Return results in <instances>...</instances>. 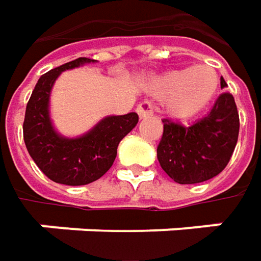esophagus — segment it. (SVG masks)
Here are the masks:
<instances>
[{"label":"esophagus","instance_id":"obj_1","mask_svg":"<svg viewBox=\"0 0 261 261\" xmlns=\"http://www.w3.org/2000/svg\"><path fill=\"white\" fill-rule=\"evenodd\" d=\"M136 112L141 119H146L154 115V105L149 100H144L142 103H139V106L136 107Z\"/></svg>","mask_w":261,"mask_h":261}]
</instances>
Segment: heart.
<instances>
[{
	"mask_svg": "<svg viewBox=\"0 0 261 261\" xmlns=\"http://www.w3.org/2000/svg\"><path fill=\"white\" fill-rule=\"evenodd\" d=\"M219 78L214 68L196 65L171 69L154 80L152 91L166 97L168 113L177 119H190L203 112L215 97Z\"/></svg>",
	"mask_w": 261,
	"mask_h": 261,
	"instance_id": "heart-1",
	"label": "heart"
}]
</instances>
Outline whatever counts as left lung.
Instances as JSON below:
<instances>
[{
    "label": "left lung",
    "instance_id": "8db88e82",
    "mask_svg": "<svg viewBox=\"0 0 261 261\" xmlns=\"http://www.w3.org/2000/svg\"><path fill=\"white\" fill-rule=\"evenodd\" d=\"M221 87H226L221 76ZM164 130L156 146L161 168L175 183L195 185L218 175L229 163L240 132V117L231 93L216 98L211 112L185 126L163 119Z\"/></svg>",
    "mask_w": 261,
    "mask_h": 261
}]
</instances>
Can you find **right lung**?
<instances>
[{
	"mask_svg": "<svg viewBox=\"0 0 261 261\" xmlns=\"http://www.w3.org/2000/svg\"><path fill=\"white\" fill-rule=\"evenodd\" d=\"M88 62H94V59L78 58L43 74L25 107V148L42 173L61 185H88L105 175L115 163L119 142L139 120L136 113L109 116L81 138L68 139L56 134L47 110L52 86L62 71Z\"/></svg>",
	"mask_w": 261,
	"mask_h": 261,
	"instance_id": "obj_1",
	"label": "right lung"
}]
</instances>
